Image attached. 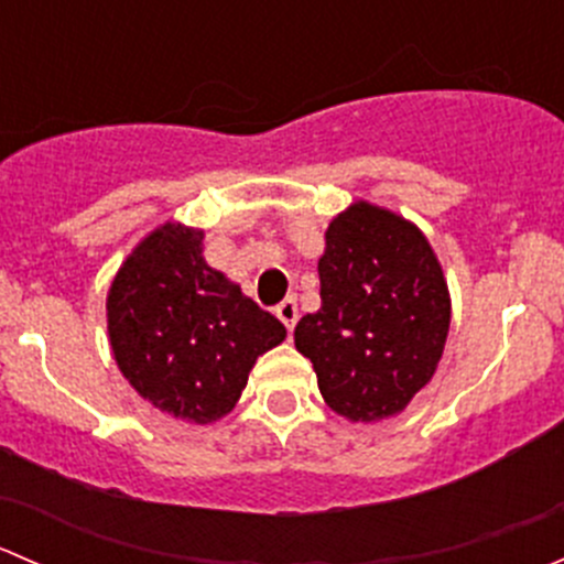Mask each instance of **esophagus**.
Segmentation results:
<instances>
[{
    "mask_svg": "<svg viewBox=\"0 0 564 564\" xmlns=\"http://www.w3.org/2000/svg\"><path fill=\"white\" fill-rule=\"evenodd\" d=\"M275 316L281 318L283 327H286V329H294V324H297V316H300V311H297V300H294V297H286V300H283L281 305H275Z\"/></svg>",
    "mask_w": 564,
    "mask_h": 564,
    "instance_id": "34e87169",
    "label": "esophagus"
}]
</instances>
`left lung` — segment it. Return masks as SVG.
<instances>
[{"label":"left lung","instance_id":"8db88e82","mask_svg":"<svg viewBox=\"0 0 564 564\" xmlns=\"http://www.w3.org/2000/svg\"><path fill=\"white\" fill-rule=\"evenodd\" d=\"M322 308L294 327L333 412L371 423L431 382L451 327L442 267L417 226L366 202L329 224Z\"/></svg>","mask_w":564,"mask_h":564}]
</instances>
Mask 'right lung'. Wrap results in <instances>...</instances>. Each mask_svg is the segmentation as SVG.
<instances>
[{"mask_svg": "<svg viewBox=\"0 0 564 564\" xmlns=\"http://www.w3.org/2000/svg\"><path fill=\"white\" fill-rule=\"evenodd\" d=\"M204 235L180 224L152 231L108 289L113 360L141 398L191 423L235 409L256 357L286 338L224 272L202 259Z\"/></svg>", "mask_w": 564, "mask_h": 564, "instance_id": "1", "label": "right lung"}]
</instances>
